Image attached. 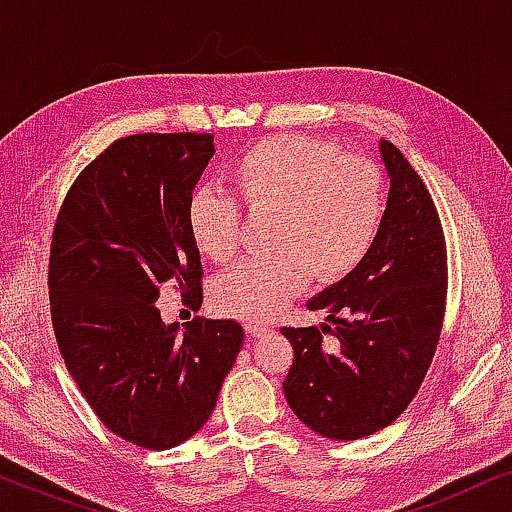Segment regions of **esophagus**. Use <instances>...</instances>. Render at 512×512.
<instances>
[{
    "instance_id": "34e87169",
    "label": "esophagus",
    "mask_w": 512,
    "mask_h": 512,
    "mask_svg": "<svg viewBox=\"0 0 512 512\" xmlns=\"http://www.w3.org/2000/svg\"><path fill=\"white\" fill-rule=\"evenodd\" d=\"M244 331H247L251 338H261V335L270 333V324H261V321H244Z\"/></svg>"
}]
</instances>
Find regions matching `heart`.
Wrapping results in <instances>:
<instances>
[{
	"label": "heart",
	"mask_w": 512,
	"mask_h": 512,
	"mask_svg": "<svg viewBox=\"0 0 512 512\" xmlns=\"http://www.w3.org/2000/svg\"><path fill=\"white\" fill-rule=\"evenodd\" d=\"M230 177L251 214H272L268 244L275 249L216 279L212 303L226 317L268 319L307 277L338 282L375 247L387 212V184L375 160L342 156L321 139L282 135L249 146ZM188 230L209 261H233L244 244L240 202L216 186L198 188L188 200Z\"/></svg>",
	"instance_id": "1"
}]
</instances>
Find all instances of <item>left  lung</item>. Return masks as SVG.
Segmentation results:
<instances>
[{"instance_id": "left-lung-1", "label": "left lung", "mask_w": 512, "mask_h": 512, "mask_svg": "<svg viewBox=\"0 0 512 512\" xmlns=\"http://www.w3.org/2000/svg\"><path fill=\"white\" fill-rule=\"evenodd\" d=\"M391 186L375 247L307 303L328 324L282 328L293 347L284 396L303 424L331 440L384 429L412 403L436 354L447 298V249L424 181L380 142ZM336 338L320 347L323 333Z\"/></svg>"}]
</instances>
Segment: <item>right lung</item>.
I'll list each match as a JSON object with an SVG mask.
<instances>
[{
	"label": "right lung",
	"instance_id": "right-lung-1",
	"mask_svg": "<svg viewBox=\"0 0 512 512\" xmlns=\"http://www.w3.org/2000/svg\"><path fill=\"white\" fill-rule=\"evenodd\" d=\"M212 156L207 132L116 139L55 219L48 298L60 354L97 419L146 450L202 429L244 340L233 319L195 317L179 333L156 307L167 284L202 303L188 200Z\"/></svg>",
	"mask_w": 512,
	"mask_h": 512
}]
</instances>
